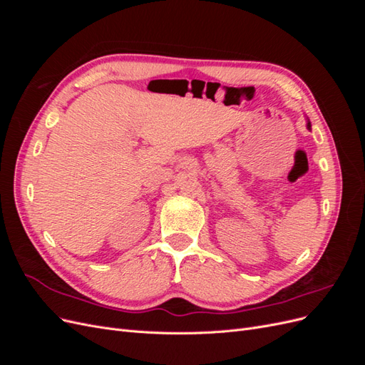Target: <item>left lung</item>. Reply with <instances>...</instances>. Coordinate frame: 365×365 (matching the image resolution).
Wrapping results in <instances>:
<instances>
[{
	"mask_svg": "<svg viewBox=\"0 0 365 365\" xmlns=\"http://www.w3.org/2000/svg\"><path fill=\"white\" fill-rule=\"evenodd\" d=\"M306 126H307V129H309V130H311V121H309V120H307V123H306Z\"/></svg>",
	"mask_w": 365,
	"mask_h": 365,
	"instance_id": "1",
	"label": "left lung"
}]
</instances>
